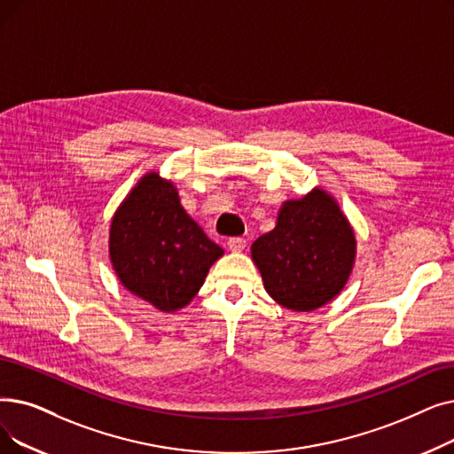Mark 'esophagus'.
<instances>
[{
    "label": "esophagus",
    "mask_w": 454,
    "mask_h": 454,
    "mask_svg": "<svg viewBox=\"0 0 454 454\" xmlns=\"http://www.w3.org/2000/svg\"><path fill=\"white\" fill-rule=\"evenodd\" d=\"M245 247H247V241L243 238H231V239H228V248L231 252H243Z\"/></svg>",
    "instance_id": "obj_1"
}]
</instances>
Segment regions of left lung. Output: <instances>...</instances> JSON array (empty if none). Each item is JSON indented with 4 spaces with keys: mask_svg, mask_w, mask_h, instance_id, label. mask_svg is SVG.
<instances>
[{
    "mask_svg": "<svg viewBox=\"0 0 454 454\" xmlns=\"http://www.w3.org/2000/svg\"><path fill=\"white\" fill-rule=\"evenodd\" d=\"M265 291L284 308L311 311L338 297L356 258V238L323 189L280 207L274 230L252 245Z\"/></svg>",
    "mask_w": 454,
    "mask_h": 454,
    "instance_id": "8db88e82",
    "label": "left lung"
}]
</instances>
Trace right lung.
Segmentation results:
<instances>
[{"label": "right lung", "mask_w": 454, "mask_h": 454, "mask_svg": "<svg viewBox=\"0 0 454 454\" xmlns=\"http://www.w3.org/2000/svg\"><path fill=\"white\" fill-rule=\"evenodd\" d=\"M223 254L157 172L143 176L111 221L109 258L118 280L167 313L194 299Z\"/></svg>", "instance_id": "right-lung-1"}]
</instances>
